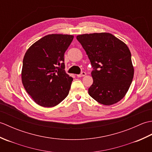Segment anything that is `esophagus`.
I'll return each mask as SVG.
<instances>
[{
    "instance_id": "obj_1",
    "label": "esophagus",
    "mask_w": 152,
    "mask_h": 152,
    "mask_svg": "<svg viewBox=\"0 0 152 152\" xmlns=\"http://www.w3.org/2000/svg\"><path fill=\"white\" fill-rule=\"evenodd\" d=\"M86 75V73L85 72H82V73L81 74H78V75H77V76L78 77H83V76H85Z\"/></svg>"
}]
</instances>
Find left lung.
I'll use <instances>...</instances> for the list:
<instances>
[{"mask_svg": "<svg viewBox=\"0 0 152 152\" xmlns=\"http://www.w3.org/2000/svg\"><path fill=\"white\" fill-rule=\"evenodd\" d=\"M81 44L93 68V83L89 95L104 105H112L124 97L133 81L134 68L127 45L108 33L80 34Z\"/></svg>", "mask_w": 152, "mask_h": 152, "instance_id": "1", "label": "left lung"}]
</instances>
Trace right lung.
I'll use <instances>...</instances> for the list:
<instances>
[{
  "label": "right lung",
  "mask_w": 152,
  "mask_h": 152,
  "mask_svg": "<svg viewBox=\"0 0 152 152\" xmlns=\"http://www.w3.org/2000/svg\"><path fill=\"white\" fill-rule=\"evenodd\" d=\"M73 38V35L48 34L34 43L25 53L22 83L38 105L53 107L69 95L73 78L64 70V54Z\"/></svg>",
  "instance_id": "add662e5"
}]
</instances>
